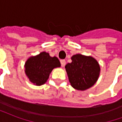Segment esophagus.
<instances>
[{
    "mask_svg": "<svg viewBox=\"0 0 122 122\" xmlns=\"http://www.w3.org/2000/svg\"><path fill=\"white\" fill-rule=\"evenodd\" d=\"M60 62H61V66H65V65H66V61H65V60H64V59H62V60H61V61H60Z\"/></svg>",
    "mask_w": 122,
    "mask_h": 122,
    "instance_id": "34e87169",
    "label": "esophagus"
}]
</instances>
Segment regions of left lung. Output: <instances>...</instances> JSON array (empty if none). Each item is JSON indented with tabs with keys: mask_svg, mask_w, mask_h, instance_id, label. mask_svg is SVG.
<instances>
[{
	"mask_svg": "<svg viewBox=\"0 0 122 122\" xmlns=\"http://www.w3.org/2000/svg\"><path fill=\"white\" fill-rule=\"evenodd\" d=\"M72 62L65 65L66 73L72 87L77 90L89 89L96 83L100 74V66L92 56L76 54Z\"/></svg>",
	"mask_w": 122,
	"mask_h": 122,
	"instance_id": "obj_1",
	"label": "left lung"
}]
</instances>
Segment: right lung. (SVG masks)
<instances>
[{
    "label": "right lung",
    "mask_w": 122,
    "mask_h": 122,
    "mask_svg": "<svg viewBox=\"0 0 122 122\" xmlns=\"http://www.w3.org/2000/svg\"><path fill=\"white\" fill-rule=\"evenodd\" d=\"M61 66L56 57H51L45 51L28 59L25 64V74L32 84L41 86L45 84L54 68Z\"/></svg>",
    "instance_id": "obj_1"
}]
</instances>
